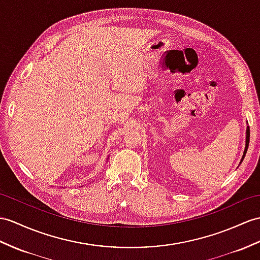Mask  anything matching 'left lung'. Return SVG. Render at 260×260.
I'll return each mask as SVG.
<instances>
[{
	"mask_svg": "<svg viewBox=\"0 0 260 260\" xmlns=\"http://www.w3.org/2000/svg\"><path fill=\"white\" fill-rule=\"evenodd\" d=\"M249 136H250V132H249V126H247V131H246V148L244 151V155H243V159L245 157V154L247 152V148H248V144H249Z\"/></svg>",
	"mask_w": 260,
	"mask_h": 260,
	"instance_id": "left-lung-1",
	"label": "left lung"
}]
</instances>
